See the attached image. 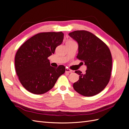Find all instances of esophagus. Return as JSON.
<instances>
[{"mask_svg":"<svg viewBox=\"0 0 129 129\" xmlns=\"http://www.w3.org/2000/svg\"><path fill=\"white\" fill-rule=\"evenodd\" d=\"M72 72V71L70 69L68 68H66V73H71Z\"/></svg>","mask_w":129,"mask_h":129,"instance_id":"34e87169","label":"esophagus"}]
</instances>
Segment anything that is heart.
<instances>
[{"label":"heart","mask_w":129,"mask_h":129,"mask_svg":"<svg viewBox=\"0 0 129 129\" xmlns=\"http://www.w3.org/2000/svg\"><path fill=\"white\" fill-rule=\"evenodd\" d=\"M74 42V41H69L67 42V43H71V42Z\"/></svg>","instance_id":"b5f03b06"}]
</instances>
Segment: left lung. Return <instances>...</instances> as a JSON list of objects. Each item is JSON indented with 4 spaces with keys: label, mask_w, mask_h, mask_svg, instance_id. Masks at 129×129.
Segmentation results:
<instances>
[{
    "label": "left lung",
    "mask_w": 129,
    "mask_h": 129,
    "mask_svg": "<svg viewBox=\"0 0 129 129\" xmlns=\"http://www.w3.org/2000/svg\"><path fill=\"white\" fill-rule=\"evenodd\" d=\"M69 36L79 45L77 58L87 66L85 73L80 71L79 80L73 88L80 94L92 96L102 91L108 84L112 69V56L107 45L94 34L87 30H75Z\"/></svg>",
    "instance_id": "1"
}]
</instances>
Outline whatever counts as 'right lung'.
Returning <instances> with one entry per match:
<instances>
[{"instance_id":"1","label":"right lung","mask_w":129,"mask_h":129,"mask_svg":"<svg viewBox=\"0 0 129 129\" xmlns=\"http://www.w3.org/2000/svg\"><path fill=\"white\" fill-rule=\"evenodd\" d=\"M64 34L42 32L25 42L15 56V71L20 83L27 90L34 94H42L53 88L66 68L50 66L48 57L63 40Z\"/></svg>"}]
</instances>
